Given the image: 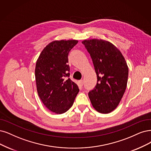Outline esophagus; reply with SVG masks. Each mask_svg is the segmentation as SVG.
I'll use <instances>...</instances> for the list:
<instances>
[{
	"label": "esophagus",
	"instance_id": "34e87169",
	"mask_svg": "<svg viewBox=\"0 0 151 151\" xmlns=\"http://www.w3.org/2000/svg\"><path fill=\"white\" fill-rule=\"evenodd\" d=\"M79 82H80V84L81 86H83V83H83V80H80Z\"/></svg>",
	"mask_w": 151,
	"mask_h": 151
}]
</instances>
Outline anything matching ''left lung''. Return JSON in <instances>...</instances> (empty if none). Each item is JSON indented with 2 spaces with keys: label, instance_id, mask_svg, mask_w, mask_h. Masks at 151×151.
Masks as SVG:
<instances>
[{
  "label": "left lung",
  "instance_id": "8db88e82",
  "mask_svg": "<svg viewBox=\"0 0 151 151\" xmlns=\"http://www.w3.org/2000/svg\"><path fill=\"white\" fill-rule=\"evenodd\" d=\"M90 54L97 75V83L88 93L93 108L107 114L114 110L123 96L127 86L128 66L116 47L101 39L82 42Z\"/></svg>",
  "mask_w": 151,
  "mask_h": 151
}]
</instances>
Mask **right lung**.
Returning a JSON list of instances; mask_svg holds the SVG:
<instances>
[{"label":"right lung","instance_id":"obj_1","mask_svg":"<svg viewBox=\"0 0 151 151\" xmlns=\"http://www.w3.org/2000/svg\"><path fill=\"white\" fill-rule=\"evenodd\" d=\"M78 41L55 40L42 50L35 66V80L39 97L55 114L68 111L74 103L79 88L70 76L69 52Z\"/></svg>","mask_w":151,"mask_h":151}]
</instances>
